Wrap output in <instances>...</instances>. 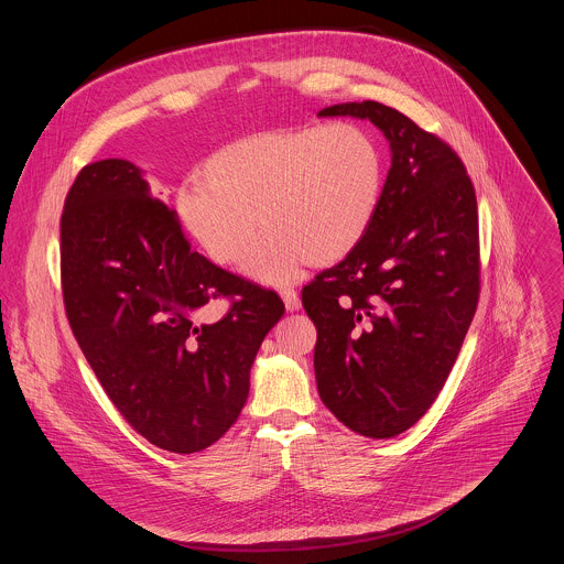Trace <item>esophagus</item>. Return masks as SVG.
<instances>
[{"label":"esophagus","instance_id":"34e87169","mask_svg":"<svg viewBox=\"0 0 564 564\" xmlns=\"http://www.w3.org/2000/svg\"><path fill=\"white\" fill-rule=\"evenodd\" d=\"M281 299H283V303H285V310H288V312H299V310H301V296H299L296 290L283 288V290H281Z\"/></svg>","mask_w":564,"mask_h":564}]
</instances>
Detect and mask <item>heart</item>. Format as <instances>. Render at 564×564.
I'll return each instance as SVG.
<instances>
[{
    "instance_id": "heart-1",
    "label": "heart",
    "mask_w": 564,
    "mask_h": 564,
    "mask_svg": "<svg viewBox=\"0 0 564 564\" xmlns=\"http://www.w3.org/2000/svg\"><path fill=\"white\" fill-rule=\"evenodd\" d=\"M384 155L355 123L257 133L216 151L200 182L177 192V216L189 238L218 265L247 261L268 285L290 283L301 268L328 265L368 236L384 192Z\"/></svg>"
}]
</instances>
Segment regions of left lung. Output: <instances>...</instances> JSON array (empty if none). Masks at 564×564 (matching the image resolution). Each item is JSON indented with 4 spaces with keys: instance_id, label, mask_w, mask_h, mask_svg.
I'll list each match as a JSON object with an SVG mask.
<instances>
[{
    "instance_id": "8db88e82",
    "label": "left lung",
    "mask_w": 564,
    "mask_h": 564,
    "mask_svg": "<svg viewBox=\"0 0 564 564\" xmlns=\"http://www.w3.org/2000/svg\"><path fill=\"white\" fill-rule=\"evenodd\" d=\"M317 117L370 121L391 149L368 236L303 288L322 402L350 431L391 438L431 409L476 313V192L460 158L393 108L352 101Z\"/></svg>"
}]
</instances>
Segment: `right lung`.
<instances>
[{"mask_svg":"<svg viewBox=\"0 0 564 564\" xmlns=\"http://www.w3.org/2000/svg\"><path fill=\"white\" fill-rule=\"evenodd\" d=\"M64 307L73 335L127 424L192 454L242 413L251 368L285 313L272 290L198 252L144 171L101 160L79 171L61 220ZM231 297L212 321L204 305Z\"/></svg>","mask_w":564,"mask_h":564,"instance_id":"add662e5","label":"right lung"}]
</instances>
